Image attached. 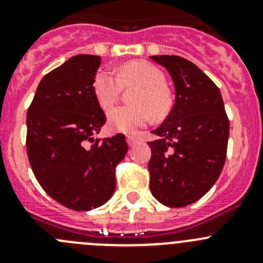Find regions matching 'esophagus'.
<instances>
[{
  "instance_id": "1",
  "label": "esophagus",
  "mask_w": 263,
  "mask_h": 263,
  "mask_svg": "<svg viewBox=\"0 0 263 263\" xmlns=\"http://www.w3.org/2000/svg\"><path fill=\"white\" fill-rule=\"evenodd\" d=\"M126 141H127V145L129 146H134V145H137V143H139V139L136 138V137H133V136H127Z\"/></svg>"
}]
</instances>
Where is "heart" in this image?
I'll return each mask as SVG.
<instances>
[{"mask_svg":"<svg viewBox=\"0 0 263 263\" xmlns=\"http://www.w3.org/2000/svg\"><path fill=\"white\" fill-rule=\"evenodd\" d=\"M163 72L150 63L129 62L117 69V75L109 69H100L93 78L92 89L97 103L109 109L120 99L122 88L138 85L132 95L134 106H117L108 113V126L113 132L134 133L150 120L162 118L171 106L168 90L164 87Z\"/></svg>","mask_w":263,"mask_h":263,"instance_id":"b5f03b06","label":"heart"}]
</instances>
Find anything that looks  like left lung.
I'll return each instance as SVG.
<instances>
[{"instance_id":"8db88e82","label":"left lung","mask_w":263,"mask_h":263,"mask_svg":"<svg viewBox=\"0 0 263 263\" xmlns=\"http://www.w3.org/2000/svg\"><path fill=\"white\" fill-rule=\"evenodd\" d=\"M175 85V104L148 142L150 191L171 208L190 205L210 191L227 158L229 120L217 85L176 55L152 57Z\"/></svg>"}]
</instances>
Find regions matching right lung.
I'll return each mask as SVG.
<instances>
[{
	"label": "right lung",
	"instance_id": "add662e5",
	"mask_svg": "<svg viewBox=\"0 0 263 263\" xmlns=\"http://www.w3.org/2000/svg\"><path fill=\"white\" fill-rule=\"evenodd\" d=\"M101 58L76 55L48 72L27 109L26 150L32 173L53 200L73 211L103 205L116 190L127 153L124 134L95 139L106 122L92 83Z\"/></svg>",
	"mask_w": 263,
	"mask_h": 263
}]
</instances>
